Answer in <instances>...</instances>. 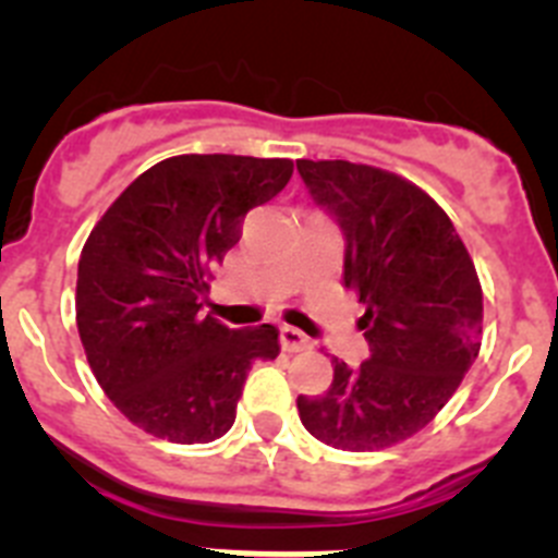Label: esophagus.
I'll list each match as a JSON object with an SVG mask.
<instances>
[{"mask_svg": "<svg viewBox=\"0 0 558 558\" xmlns=\"http://www.w3.org/2000/svg\"><path fill=\"white\" fill-rule=\"evenodd\" d=\"M280 348L289 350V353H298V350L311 348V339L303 330L291 328V325H280Z\"/></svg>", "mask_w": 558, "mask_h": 558, "instance_id": "1", "label": "esophagus"}]
</instances>
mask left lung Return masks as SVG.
Returning <instances> with one entry per match:
<instances>
[{"label": "left lung", "mask_w": 558, "mask_h": 558, "mask_svg": "<svg viewBox=\"0 0 558 558\" xmlns=\"http://www.w3.org/2000/svg\"><path fill=\"white\" fill-rule=\"evenodd\" d=\"M316 205L344 233V286L359 294L369 359H333L323 398H298L305 430L336 450L409 439L478 359L484 294L453 222L423 189L350 160H298Z\"/></svg>", "instance_id": "8db88e82"}]
</instances>
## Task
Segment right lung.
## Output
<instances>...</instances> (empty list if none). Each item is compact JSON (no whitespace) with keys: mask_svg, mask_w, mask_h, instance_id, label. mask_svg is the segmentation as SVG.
Returning <instances> with one entry per match:
<instances>
[{"mask_svg":"<svg viewBox=\"0 0 558 558\" xmlns=\"http://www.w3.org/2000/svg\"><path fill=\"white\" fill-rule=\"evenodd\" d=\"M291 172L286 158L174 155L94 225L77 267L80 341L105 395L147 434L219 439L253 361L280 353L278 328L233 330L199 314V300L247 210L283 192Z\"/></svg>","mask_w":558,"mask_h":558,"instance_id":"1","label":"right lung"}]
</instances>
